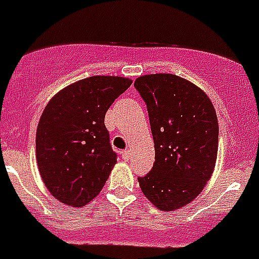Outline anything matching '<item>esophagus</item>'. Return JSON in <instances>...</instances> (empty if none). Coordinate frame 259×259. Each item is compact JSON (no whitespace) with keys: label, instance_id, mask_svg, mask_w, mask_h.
<instances>
[{"label":"esophagus","instance_id":"34e87169","mask_svg":"<svg viewBox=\"0 0 259 259\" xmlns=\"http://www.w3.org/2000/svg\"><path fill=\"white\" fill-rule=\"evenodd\" d=\"M122 158H123V159H129V158H130V150H125V151H122Z\"/></svg>","mask_w":259,"mask_h":259}]
</instances>
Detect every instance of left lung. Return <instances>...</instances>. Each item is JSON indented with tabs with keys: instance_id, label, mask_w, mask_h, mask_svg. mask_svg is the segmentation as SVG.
<instances>
[{
	"instance_id": "8db88e82",
	"label": "left lung",
	"mask_w": 259,
	"mask_h": 259,
	"mask_svg": "<svg viewBox=\"0 0 259 259\" xmlns=\"http://www.w3.org/2000/svg\"><path fill=\"white\" fill-rule=\"evenodd\" d=\"M134 87L145 100L155 162L138 178L143 195L160 210L196 199L213 174L219 147L216 110L203 89L172 75H142Z\"/></svg>"
}]
</instances>
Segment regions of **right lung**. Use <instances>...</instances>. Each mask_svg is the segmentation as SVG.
<instances>
[{"mask_svg": "<svg viewBox=\"0 0 259 259\" xmlns=\"http://www.w3.org/2000/svg\"><path fill=\"white\" fill-rule=\"evenodd\" d=\"M132 85L121 76H91L56 93L36 127L38 170L52 196L82 207L103 190L117 163L104 119Z\"/></svg>", "mask_w": 259, "mask_h": 259, "instance_id": "obj_1", "label": "right lung"}]
</instances>
